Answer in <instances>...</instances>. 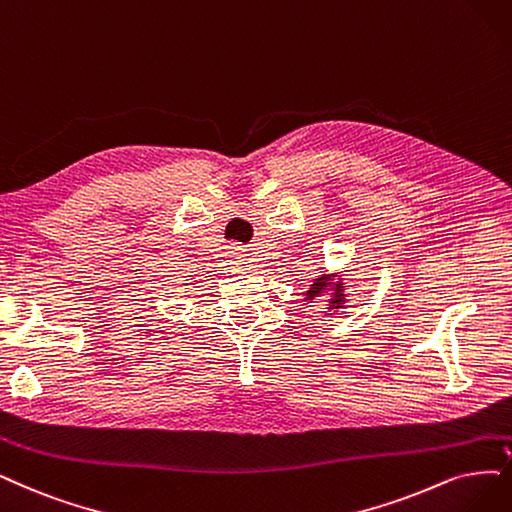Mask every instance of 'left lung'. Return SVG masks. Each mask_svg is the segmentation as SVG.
<instances>
[{
  "label": "left lung",
  "instance_id": "left-lung-1",
  "mask_svg": "<svg viewBox=\"0 0 512 512\" xmlns=\"http://www.w3.org/2000/svg\"><path fill=\"white\" fill-rule=\"evenodd\" d=\"M316 280H318V282H314V285H312V287H310V291H308V295H310V297L318 295V293H320V289H323L325 285H329V282L320 280V278H316ZM335 293H337V295H335V299H333V304H339V301H344V299H342V287H337V289H335Z\"/></svg>",
  "mask_w": 512,
  "mask_h": 512
}]
</instances>
